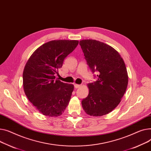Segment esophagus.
Returning <instances> with one entry per match:
<instances>
[{
  "label": "esophagus",
  "instance_id": "esophagus-1",
  "mask_svg": "<svg viewBox=\"0 0 151 151\" xmlns=\"http://www.w3.org/2000/svg\"><path fill=\"white\" fill-rule=\"evenodd\" d=\"M81 86V85H78V84H74V87L76 88H78Z\"/></svg>",
  "mask_w": 151,
  "mask_h": 151
}]
</instances>
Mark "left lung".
<instances>
[{"label": "left lung", "instance_id": "1", "mask_svg": "<svg viewBox=\"0 0 151 151\" xmlns=\"http://www.w3.org/2000/svg\"><path fill=\"white\" fill-rule=\"evenodd\" d=\"M79 44L91 71L97 73V81L87 85L89 94L82 100V107L90 116H103L117 107L126 91V65L118 52L107 44L95 40Z\"/></svg>", "mask_w": 151, "mask_h": 151}]
</instances>
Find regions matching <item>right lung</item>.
<instances>
[{"instance_id": "right-lung-1", "label": "right lung", "mask_w": 151, "mask_h": 151, "mask_svg": "<svg viewBox=\"0 0 151 151\" xmlns=\"http://www.w3.org/2000/svg\"><path fill=\"white\" fill-rule=\"evenodd\" d=\"M78 44L77 40L49 41L35 50L25 64L22 75L24 93L44 115L59 116L69 104L74 85L55 79V76Z\"/></svg>"}]
</instances>
